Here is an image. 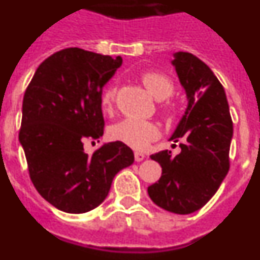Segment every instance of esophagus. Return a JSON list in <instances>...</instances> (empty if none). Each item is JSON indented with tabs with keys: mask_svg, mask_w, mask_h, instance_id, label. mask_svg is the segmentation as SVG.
<instances>
[{
	"mask_svg": "<svg viewBox=\"0 0 260 260\" xmlns=\"http://www.w3.org/2000/svg\"><path fill=\"white\" fill-rule=\"evenodd\" d=\"M134 156H135V161H138V162H139V161H143L144 157H146V156H144V153L138 152V151L134 153Z\"/></svg>",
	"mask_w": 260,
	"mask_h": 260,
	"instance_id": "34e87169",
	"label": "esophagus"
}]
</instances>
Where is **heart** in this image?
<instances>
[{"label": "heart", "instance_id": "heart-1", "mask_svg": "<svg viewBox=\"0 0 260 260\" xmlns=\"http://www.w3.org/2000/svg\"><path fill=\"white\" fill-rule=\"evenodd\" d=\"M142 83L156 100H165L174 91L173 82L158 71H148L142 75ZM114 100L116 89L114 87H107L100 99L103 109L109 112L113 108ZM164 110L167 113H171V105H164ZM110 135L116 141L122 142L137 150H142L158 137V128L151 121L141 118H125L112 127Z\"/></svg>", "mask_w": 260, "mask_h": 260}]
</instances>
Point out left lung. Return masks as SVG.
I'll return each instance as SVG.
<instances>
[{"instance_id":"8db88e82","label":"left lung","mask_w":260,"mask_h":260,"mask_svg":"<svg viewBox=\"0 0 260 260\" xmlns=\"http://www.w3.org/2000/svg\"><path fill=\"white\" fill-rule=\"evenodd\" d=\"M187 107L169 141H181V152L151 155L161 165V177L148 186V195L162 210L187 215L201 210L212 198L229 171L233 138L224 87L203 61L187 52L173 54Z\"/></svg>"}]
</instances>
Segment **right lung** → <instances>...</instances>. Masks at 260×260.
<instances>
[{
	"instance_id": "obj_1",
	"label": "right lung",
	"mask_w": 260,
	"mask_h": 260,
	"mask_svg": "<svg viewBox=\"0 0 260 260\" xmlns=\"http://www.w3.org/2000/svg\"><path fill=\"white\" fill-rule=\"evenodd\" d=\"M122 58L68 48L41 62L22 107V144L31 181L59 211L84 213L104 202L114 176L134 162L122 142L105 143L92 155L86 139L103 137V87Z\"/></svg>"
}]
</instances>
